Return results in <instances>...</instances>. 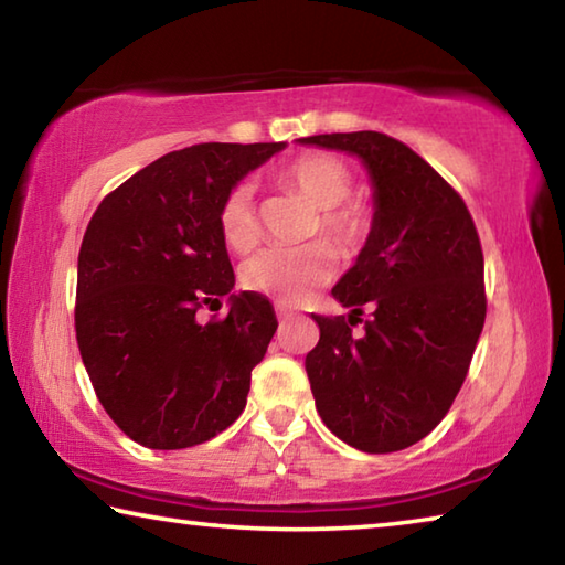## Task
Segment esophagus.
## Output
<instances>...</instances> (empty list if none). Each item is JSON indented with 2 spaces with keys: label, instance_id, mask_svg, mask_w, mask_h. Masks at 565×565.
Returning a JSON list of instances; mask_svg holds the SVG:
<instances>
[{
  "label": "esophagus",
  "instance_id": "esophagus-1",
  "mask_svg": "<svg viewBox=\"0 0 565 565\" xmlns=\"http://www.w3.org/2000/svg\"><path fill=\"white\" fill-rule=\"evenodd\" d=\"M276 317H279V321L281 323H286V321H289V319H294L296 317V313L291 311V309H286V306H276Z\"/></svg>",
  "mask_w": 565,
  "mask_h": 565
}]
</instances>
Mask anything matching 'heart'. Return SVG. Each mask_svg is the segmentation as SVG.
Returning a JSON list of instances; mask_svg holds the SVG:
<instances>
[{
  "label": "heart",
  "mask_w": 565,
  "mask_h": 565,
  "mask_svg": "<svg viewBox=\"0 0 565 565\" xmlns=\"http://www.w3.org/2000/svg\"><path fill=\"white\" fill-rule=\"evenodd\" d=\"M286 186L321 212L319 228L339 252H353L369 232V214L359 204H343L351 196L353 179L347 164L329 154H303L281 171ZM218 228L236 252H248L259 242V218L254 206V186L236 184L218 209ZM333 274V256L323 244L301 248H264L242 266V284L248 291L296 303Z\"/></svg>",
  "instance_id": "obj_1"
}]
</instances>
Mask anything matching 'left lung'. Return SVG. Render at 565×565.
I'll use <instances>...</instances> for the list:
<instances>
[{
    "instance_id": "left-lung-1",
    "label": "left lung",
    "mask_w": 565,
    "mask_h": 565,
    "mask_svg": "<svg viewBox=\"0 0 565 565\" xmlns=\"http://www.w3.org/2000/svg\"><path fill=\"white\" fill-rule=\"evenodd\" d=\"M356 157L374 189L366 244L331 294L343 317H313L306 374L331 434L366 454L414 446L438 426L468 374L486 321L483 254L463 199L379 131L296 139ZM363 308L361 338L350 327Z\"/></svg>"
}]
</instances>
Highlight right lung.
Returning a JSON list of instances; mask_svg holds the SVG:
<instances>
[{
    "mask_svg": "<svg viewBox=\"0 0 565 565\" xmlns=\"http://www.w3.org/2000/svg\"><path fill=\"white\" fill-rule=\"evenodd\" d=\"M286 141L196 145L151 161L104 199L76 264V343L102 406L157 451L204 444L246 406L276 333L262 294H234L224 196ZM227 296V319L199 324Z\"/></svg>",
    "mask_w": 565,
    "mask_h": 565,
    "instance_id": "add662e5",
    "label": "right lung"
}]
</instances>
